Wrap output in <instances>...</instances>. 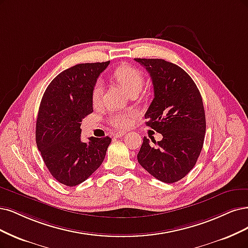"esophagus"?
<instances>
[{
  "instance_id": "1",
  "label": "esophagus",
  "mask_w": 248,
  "mask_h": 248,
  "mask_svg": "<svg viewBox=\"0 0 248 248\" xmlns=\"http://www.w3.org/2000/svg\"><path fill=\"white\" fill-rule=\"evenodd\" d=\"M125 134H126V132H124V131H119V132L115 133V138H117V139L122 138V136H124Z\"/></svg>"
}]
</instances>
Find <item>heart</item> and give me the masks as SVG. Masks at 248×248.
I'll use <instances>...</instances> for the list:
<instances>
[{
	"label": "heart",
	"instance_id": "b5f03b06",
	"mask_svg": "<svg viewBox=\"0 0 248 248\" xmlns=\"http://www.w3.org/2000/svg\"><path fill=\"white\" fill-rule=\"evenodd\" d=\"M114 78L129 94L135 91L140 92L143 85L142 73L139 69L129 64H123L117 67L114 72ZM102 92H104L102 84L97 81L91 91V100L94 106L100 104ZM133 119V113L116 112L109 115L108 123L118 128V129H126L131 125Z\"/></svg>",
	"mask_w": 248,
	"mask_h": 248
}]
</instances>
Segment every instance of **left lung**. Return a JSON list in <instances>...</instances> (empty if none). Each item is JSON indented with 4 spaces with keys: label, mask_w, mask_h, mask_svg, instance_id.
<instances>
[{
    "label": "left lung",
    "mask_w": 248,
    "mask_h": 248,
    "mask_svg": "<svg viewBox=\"0 0 248 248\" xmlns=\"http://www.w3.org/2000/svg\"><path fill=\"white\" fill-rule=\"evenodd\" d=\"M151 76L154 99L144 118L161 133L156 142L144 136L139 163L159 181L172 184L189 173L200 155L206 130L205 112L195 82L182 67L164 59L134 58Z\"/></svg>",
    "instance_id": "1"
}]
</instances>
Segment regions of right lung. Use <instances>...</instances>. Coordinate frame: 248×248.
<instances>
[{
    "label": "right lung",
    "instance_id": "right-lung-1",
    "mask_svg": "<svg viewBox=\"0 0 248 248\" xmlns=\"http://www.w3.org/2000/svg\"><path fill=\"white\" fill-rule=\"evenodd\" d=\"M109 62L80 63L57 75L42 97L36 141L50 173L61 184L83 183L105 160L112 139L81 140V122L93 112L91 91Z\"/></svg>",
    "mask_w": 248,
    "mask_h": 248
}]
</instances>
